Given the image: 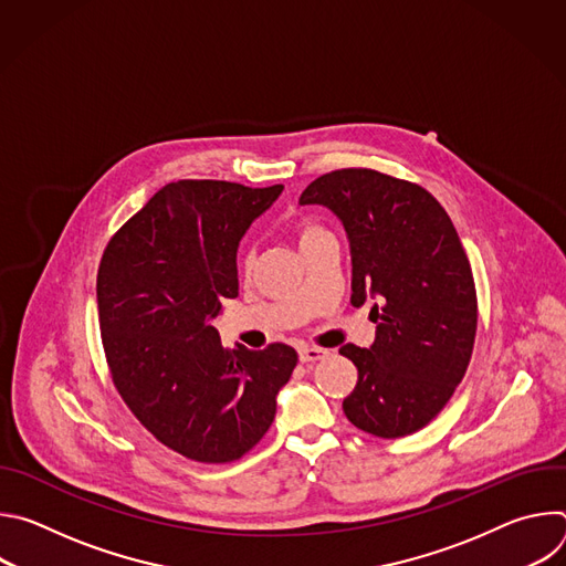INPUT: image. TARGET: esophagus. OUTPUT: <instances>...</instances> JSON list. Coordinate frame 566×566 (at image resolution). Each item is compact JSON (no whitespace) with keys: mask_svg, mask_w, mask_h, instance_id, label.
<instances>
[{"mask_svg":"<svg viewBox=\"0 0 566 566\" xmlns=\"http://www.w3.org/2000/svg\"><path fill=\"white\" fill-rule=\"evenodd\" d=\"M297 354H300V363H315V360H322L329 356V352L322 347H300Z\"/></svg>","mask_w":566,"mask_h":566,"instance_id":"obj_1","label":"esophagus"}]
</instances>
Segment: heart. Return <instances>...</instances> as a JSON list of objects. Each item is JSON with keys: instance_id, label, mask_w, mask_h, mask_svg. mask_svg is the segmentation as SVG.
Instances as JSON below:
<instances>
[{"instance_id": "1", "label": "heart", "mask_w": 566, "mask_h": 566, "mask_svg": "<svg viewBox=\"0 0 566 566\" xmlns=\"http://www.w3.org/2000/svg\"><path fill=\"white\" fill-rule=\"evenodd\" d=\"M293 232H295L297 244H300V249H302V247L308 244V241L322 237L327 230L322 228L317 221H313V219H300V221H295ZM241 271H244V273H251V271H253V253H247L244 258H241Z\"/></svg>"}]
</instances>
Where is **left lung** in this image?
<instances>
[{
	"mask_svg": "<svg viewBox=\"0 0 566 566\" xmlns=\"http://www.w3.org/2000/svg\"><path fill=\"white\" fill-rule=\"evenodd\" d=\"M300 203L343 221L352 304L378 300L374 345L340 347L358 369L347 419L380 439L426 428L461 382L476 334L472 269L448 212L426 188L367 168L317 177Z\"/></svg>",
	"mask_w": 566,
	"mask_h": 566,
	"instance_id": "obj_1",
	"label": "left lung"
}]
</instances>
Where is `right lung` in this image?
Returning a JSON list of instances; mask_svg holds the SVG:
<instances>
[{
	"label": "right lung",
	"instance_id": "obj_1",
	"mask_svg": "<svg viewBox=\"0 0 566 566\" xmlns=\"http://www.w3.org/2000/svg\"><path fill=\"white\" fill-rule=\"evenodd\" d=\"M282 190L168 184L109 239L98 266L112 380L140 426L192 461L228 463L258 446L297 365L282 343L223 349L212 327L239 293V239Z\"/></svg>",
	"mask_w": 566,
	"mask_h": 566
}]
</instances>
